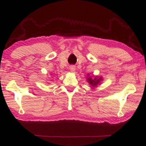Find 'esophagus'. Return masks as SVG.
Listing matches in <instances>:
<instances>
[{"label": "esophagus", "mask_w": 146, "mask_h": 146, "mask_svg": "<svg viewBox=\"0 0 146 146\" xmlns=\"http://www.w3.org/2000/svg\"><path fill=\"white\" fill-rule=\"evenodd\" d=\"M70 71H71V72H73V71H75V66H73V65L70 66Z\"/></svg>", "instance_id": "obj_1"}]
</instances>
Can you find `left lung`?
I'll return each instance as SVG.
<instances>
[{
    "instance_id": "left-lung-1",
    "label": "left lung",
    "mask_w": 146,
    "mask_h": 146,
    "mask_svg": "<svg viewBox=\"0 0 146 146\" xmlns=\"http://www.w3.org/2000/svg\"><path fill=\"white\" fill-rule=\"evenodd\" d=\"M101 80V78H99V79H97V78H95L94 79H92L91 77L88 78V82L90 84L93 86V87H95V86H97L98 83L100 82V80Z\"/></svg>"
}]
</instances>
